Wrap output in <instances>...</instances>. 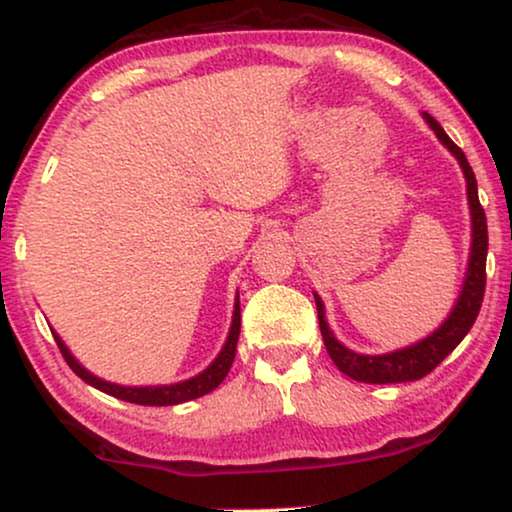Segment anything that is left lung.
<instances>
[{
    "mask_svg": "<svg viewBox=\"0 0 512 512\" xmlns=\"http://www.w3.org/2000/svg\"><path fill=\"white\" fill-rule=\"evenodd\" d=\"M430 129L435 131V136L447 145V150L459 159L463 176H466L468 183V204H470V216H473V244H470V261H468V272L466 282H463L461 296L456 301L451 315L444 320V324L437 331H433L428 338L418 341L409 348L395 350V353L386 355H360L348 350L345 345L336 341L334 331L329 329L327 320H324V303L322 298L315 294V305H317V317H320V331L324 338V348L338 369L343 371L345 376L355 378V381L362 383H404V381H418L426 374H430L437 364H440L444 357H447L451 350L456 348L463 341V336L468 334L470 327H473L477 320V313L482 308L484 298V284H487V216H484V209L480 204V197H477V181L473 169H470L466 155L451 138L444 134V129L437 124L428 112H423Z\"/></svg>",
    "mask_w": 512,
    "mask_h": 512,
    "instance_id": "left-lung-1",
    "label": "left lung"
}]
</instances>
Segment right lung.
Masks as SVG:
<instances>
[{
  "instance_id": "right-lung-1",
  "label": "right lung",
  "mask_w": 512,
  "mask_h": 512,
  "mask_svg": "<svg viewBox=\"0 0 512 512\" xmlns=\"http://www.w3.org/2000/svg\"><path fill=\"white\" fill-rule=\"evenodd\" d=\"M240 296H237L235 301V315H232V324H230V334H228V341H225L223 350L218 353V357L214 362L209 364L207 369L202 371V374L188 378V381H181V383H174V386H145V388H126V386H117V383H108L103 381V378H98L94 374H89L82 364H79L75 357L70 355L68 345L61 341V336L53 331V338H56L58 348H61V353L65 357V362L70 364V369L75 371V374L82 378L84 383H89V386H94L98 390H103V393H108L112 397H117V400H124V402H131V404H148V407H171V404H181V402H188V400H197V397L211 393V390H216L218 386L223 383V378L228 376V371L232 367V362H235V353H237V338H240Z\"/></svg>"
}]
</instances>
